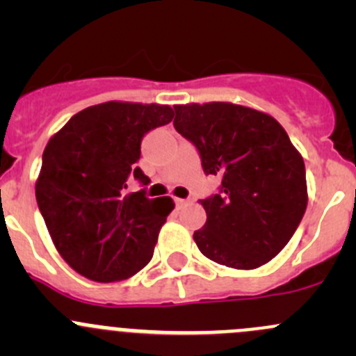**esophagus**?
<instances>
[{"instance_id": "1", "label": "esophagus", "mask_w": 356, "mask_h": 356, "mask_svg": "<svg viewBox=\"0 0 356 356\" xmlns=\"http://www.w3.org/2000/svg\"><path fill=\"white\" fill-rule=\"evenodd\" d=\"M188 203V200H184V198H175V204H177V207H182V204H186Z\"/></svg>"}]
</instances>
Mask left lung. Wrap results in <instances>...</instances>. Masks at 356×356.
<instances>
[{"label": "left lung", "mask_w": 356, "mask_h": 356, "mask_svg": "<svg viewBox=\"0 0 356 356\" xmlns=\"http://www.w3.org/2000/svg\"><path fill=\"white\" fill-rule=\"evenodd\" d=\"M174 127L195 145L204 174L220 177L200 200L207 222L200 251L225 267L251 270L293 238L307 210L305 163L275 118L232 103L175 105Z\"/></svg>", "instance_id": "1"}]
</instances>
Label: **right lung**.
<instances>
[{"label": "right lung", "mask_w": 356, "mask_h": 356, "mask_svg": "<svg viewBox=\"0 0 356 356\" xmlns=\"http://www.w3.org/2000/svg\"><path fill=\"white\" fill-rule=\"evenodd\" d=\"M172 118L167 105L102 103L75 113L46 145L35 200L58 253L84 277L122 281L152 260L175 204L148 198L146 188L129 193L127 182L149 184L138 167L141 141Z\"/></svg>", "instance_id": "right-lung-1"}]
</instances>
